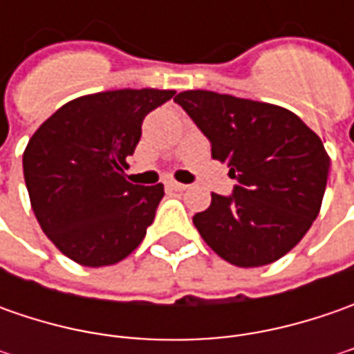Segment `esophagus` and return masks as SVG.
Masks as SVG:
<instances>
[{"label":"esophagus","instance_id":"34e87169","mask_svg":"<svg viewBox=\"0 0 354 354\" xmlns=\"http://www.w3.org/2000/svg\"><path fill=\"white\" fill-rule=\"evenodd\" d=\"M165 185H167L169 189H173V191H185V189H187V185L179 183V181H175V179H169Z\"/></svg>","mask_w":354,"mask_h":354}]
</instances>
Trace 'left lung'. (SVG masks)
<instances>
[{
	"mask_svg": "<svg viewBox=\"0 0 354 354\" xmlns=\"http://www.w3.org/2000/svg\"><path fill=\"white\" fill-rule=\"evenodd\" d=\"M175 102L236 179L230 197L212 193L211 207L193 216L198 234L240 268L279 260L319 214L329 175L319 136L274 104L211 90H185Z\"/></svg>",
	"mask_w": 354,
	"mask_h": 354,
	"instance_id": "obj_1",
	"label": "left lung"
}]
</instances>
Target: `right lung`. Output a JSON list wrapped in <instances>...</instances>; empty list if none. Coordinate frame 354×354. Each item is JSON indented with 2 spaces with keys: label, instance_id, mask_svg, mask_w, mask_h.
<instances>
[{
  "label": "right lung",
  "instance_id": "right-lung-1",
  "mask_svg": "<svg viewBox=\"0 0 354 354\" xmlns=\"http://www.w3.org/2000/svg\"><path fill=\"white\" fill-rule=\"evenodd\" d=\"M175 90H108L61 106L29 140L23 175L43 232L76 264L124 260L153 223L163 185L126 181L143 118Z\"/></svg>",
  "mask_w": 354,
  "mask_h": 354
}]
</instances>
